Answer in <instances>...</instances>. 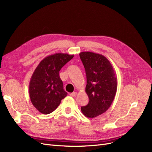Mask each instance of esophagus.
Masks as SVG:
<instances>
[{"mask_svg": "<svg viewBox=\"0 0 152 152\" xmlns=\"http://www.w3.org/2000/svg\"><path fill=\"white\" fill-rule=\"evenodd\" d=\"M70 95L72 96V97H75V96H76V95H77V93L76 92H73V93H70Z\"/></svg>", "mask_w": 152, "mask_h": 152, "instance_id": "esophagus-1", "label": "esophagus"}]
</instances>
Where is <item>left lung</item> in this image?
Listing matches in <instances>:
<instances>
[{
    "label": "left lung",
    "instance_id": "8db88e82",
    "mask_svg": "<svg viewBox=\"0 0 152 152\" xmlns=\"http://www.w3.org/2000/svg\"><path fill=\"white\" fill-rule=\"evenodd\" d=\"M87 78L86 93L89 103L81 107L88 118H94L107 112L111 106L117 89L115 72L108 59L102 54L92 52L79 54Z\"/></svg>",
    "mask_w": 152,
    "mask_h": 152
}]
</instances>
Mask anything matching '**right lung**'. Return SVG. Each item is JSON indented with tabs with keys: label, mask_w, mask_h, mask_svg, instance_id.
<instances>
[{
	"label": "right lung",
	"mask_w": 152,
	"mask_h": 152,
	"mask_svg": "<svg viewBox=\"0 0 152 152\" xmlns=\"http://www.w3.org/2000/svg\"><path fill=\"white\" fill-rule=\"evenodd\" d=\"M73 56L65 53L49 55L35 68L30 81L29 95L32 104L39 112H53L66 96L59 71Z\"/></svg>",
	"instance_id": "right-lung-1"
}]
</instances>
